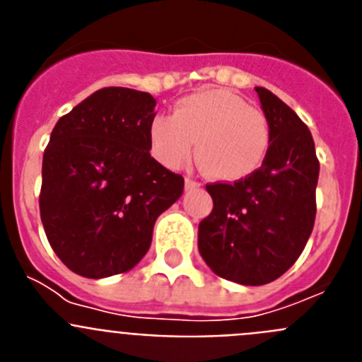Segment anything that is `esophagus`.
<instances>
[{"label":"esophagus","instance_id":"34e87169","mask_svg":"<svg viewBox=\"0 0 362 362\" xmlns=\"http://www.w3.org/2000/svg\"><path fill=\"white\" fill-rule=\"evenodd\" d=\"M199 187H201V183L199 181H196V179H190V177L185 179V188H187V190H192V188H199Z\"/></svg>","mask_w":362,"mask_h":362}]
</instances>
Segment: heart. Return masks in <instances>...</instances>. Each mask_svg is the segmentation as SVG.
Here are the masks:
<instances>
[{"label":"heart","instance_id":"obj_1","mask_svg":"<svg viewBox=\"0 0 362 362\" xmlns=\"http://www.w3.org/2000/svg\"><path fill=\"white\" fill-rule=\"evenodd\" d=\"M197 159L219 181H243L263 166L272 145L268 117L241 95L223 88L179 99L170 116H156L148 124L150 152L161 165L179 168Z\"/></svg>","mask_w":362,"mask_h":362}]
</instances>
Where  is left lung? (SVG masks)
Returning <instances> with one entry per match:
<instances>
[{
    "instance_id": "left-lung-1",
    "label": "left lung",
    "mask_w": 362,
    "mask_h": 362,
    "mask_svg": "<svg viewBox=\"0 0 362 362\" xmlns=\"http://www.w3.org/2000/svg\"><path fill=\"white\" fill-rule=\"evenodd\" d=\"M255 92L272 129L270 152L248 179L206 185L214 209L197 235L210 270L248 286L276 281L305 250L319 177L308 127L270 90L255 86Z\"/></svg>"
}]
</instances>
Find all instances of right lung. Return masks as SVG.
I'll return each instance as SVG.
<instances>
[{
  "label": "right lung",
  "mask_w": 362,
  "mask_h": 362,
  "mask_svg": "<svg viewBox=\"0 0 362 362\" xmlns=\"http://www.w3.org/2000/svg\"><path fill=\"white\" fill-rule=\"evenodd\" d=\"M148 92L107 86L59 117L43 153L40 214L69 270L103 279L148 252L156 219L181 197L183 175L150 156Z\"/></svg>",
  "instance_id": "add662e5"
}]
</instances>
